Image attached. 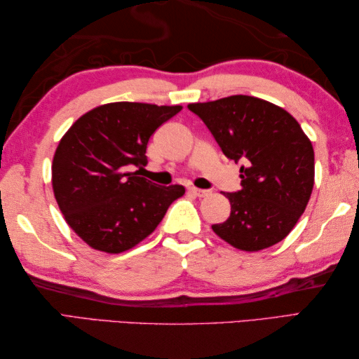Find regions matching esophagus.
I'll use <instances>...</instances> for the list:
<instances>
[{
  "instance_id": "34e87169",
  "label": "esophagus",
  "mask_w": 359,
  "mask_h": 359,
  "mask_svg": "<svg viewBox=\"0 0 359 359\" xmlns=\"http://www.w3.org/2000/svg\"><path fill=\"white\" fill-rule=\"evenodd\" d=\"M188 191L191 193V194H194L196 197H205V196L210 194L208 189H201V188H196V187H189Z\"/></svg>"
}]
</instances>
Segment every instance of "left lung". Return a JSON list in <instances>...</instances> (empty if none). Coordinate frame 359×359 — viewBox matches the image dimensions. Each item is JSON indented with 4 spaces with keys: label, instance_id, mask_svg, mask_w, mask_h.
<instances>
[{
    "label": "left lung",
    "instance_id": "left-lung-1",
    "mask_svg": "<svg viewBox=\"0 0 359 359\" xmlns=\"http://www.w3.org/2000/svg\"><path fill=\"white\" fill-rule=\"evenodd\" d=\"M188 109L225 157L241 162V189L226 193L231 212L211 225L230 245L259 251L280 242L306 211L315 184V152L301 125L270 102L231 95Z\"/></svg>",
    "mask_w": 359,
    "mask_h": 359
}]
</instances>
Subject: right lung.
I'll use <instances>...</instances> for the list:
<instances>
[{"label": "right lung", "instance_id": "obj_1", "mask_svg": "<svg viewBox=\"0 0 359 359\" xmlns=\"http://www.w3.org/2000/svg\"><path fill=\"white\" fill-rule=\"evenodd\" d=\"M182 106L117 102L86 112L60 140L52 188L67 225L89 247L121 253L162 222L182 185L160 187L129 172L147 166L149 137Z\"/></svg>", "mask_w": 359, "mask_h": 359}]
</instances>
